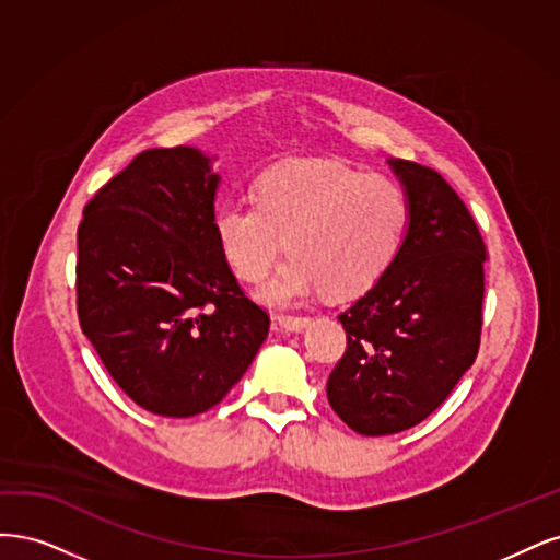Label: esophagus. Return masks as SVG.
Here are the masks:
<instances>
[{
  "label": "esophagus",
  "instance_id": "obj_1",
  "mask_svg": "<svg viewBox=\"0 0 560 560\" xmlns=\"http://www.w3.org/2000/svg\"><path fill=\"white\" fill-rule=\"evenodd\" d=\"M277 323L288 332H300L302 328L310 326V318L306 316H277Z\"/></svg>",
  "mask_w": 560,
  "mask_h": 560
}]
</instances>
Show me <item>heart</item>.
<instances>
[{
  "mask_svg": "<svg viewBox=\"0 0 560 560\" xmlns=\"http://www.w3.org/2000/svg\"><path fill=\"white\" fill-rule=\"evenodd\" d=\"M409 225L400 184L341 162L291 160L267 170L256 197L228 200L213 213V234L234 275L256 281L285 260L256 298L275 310L312 295L351 298L368 291L398 256Z\"/></svg>",
  "mask_w": 560,
  "mask_h": 560,
  "instance_id": "b5f03b06",
  "label": "heart"
}]
</instances>
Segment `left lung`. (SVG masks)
<instances>
[{"mask_svg":"<svg viewBox=\"0 0 560 560\" xmlns=\"http://www.w3.org/2000/svg\"><path fill=\"white\" fill-rule=\"evenodd\" d=\"M409 197L398 256L337 318L347 351L328 402L360 435L378 438L430 417L479 351L486 248L456 190L430 167L386 160Z\"/></svg>","mask_w":560,"mask_h":560,"instance_id":"8db88e82","label":"left lung"}]
</instances>
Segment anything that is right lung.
<instances>
[{"mask_svg": "<svg viewBox=\"0 0 560 560\" xmlns=\"http://www.w3.org/2000/svg\"><path fill=\"white\" fill-rule=\"evenodd\" d=\"M213 160L192 147L143 151L79 225L81 330L114 382L158 417L219 405L269 330L215 242Z\"/></svg>", "mask_w": 560, "mask_h": 560, "instance_id": "add662e5", "label": "right lung"}]
</instances>
